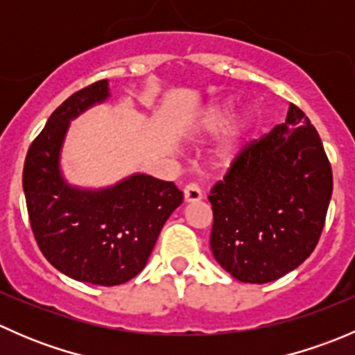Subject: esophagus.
<instances>
[{
  "mask_svg": "<svg viewBox=\"0 0 355 355\" xmlns=\"http://www.w3.org/2000/svg\"><path fill=\"white\" fill-rule=\"evenodd\" d=\"M184 198L187 202H196V200L202 199V191L196 182H189L184 187Z\"/></svg>",
  "mask_w": 355,
  "mask_h": 355,
  "instance_id": "34e87169",
  "label": "esophagus"
}]
</instances>
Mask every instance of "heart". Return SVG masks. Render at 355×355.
Wrapping results in <instances>:
<instances>
[{
    "label": "heart",
    "mask_w": 355,
    "mask_h": 355,
    "mask_svg": "<svg viewBox=\"0 0 355 355\" xmlns=\"http://www.w3.org/2000/svg\"><path fill=\"white\" fill-rule=\"evenodd\" d=\"M232 111L227 105H216L211 106L209 110L204 113L202 120H200V127H202L204 132H218L220 128H223L225 125L230 120ZM239 144H241V130H234L228 137L227 142V153H235L239 149Z\"/></svg>",
    "instance_id": "1"
}]
</instances>
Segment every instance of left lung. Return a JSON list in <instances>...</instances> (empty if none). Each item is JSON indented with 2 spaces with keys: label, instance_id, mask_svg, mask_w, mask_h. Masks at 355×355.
<instances>
[{
  "label": "left lung",
  "instance_id": "8db88e82",
  "mask_svg": "<svg viewBox=\"0 0 355 355\" xmlns=\"http://www.w3.org/2000/svg\"><path fill=\"white\" fill-rule=\"evenodd\" d=\"M331 191L323 142L306 113L290 105L285 123L247 142L207 196L214 259L239 282L278 280L316 247Z\"/></svg>",
  "mask_w": 355,
  "mask_h": 355
}]
</instances>
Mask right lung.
Masks as SVG:
<instances>
[{"instance_id": "1", "label": "right lung", "mask_w": 355, "mask_h": 355, "mask_svg": "<svg viewBox=\"0 0 355 355\" xmlns=\"http://www.w3.org/2000/svg\"><path fill=\"white\" fill-rule=\"evenodd\" d=\"M108 98V80L73 92L32 141L24 192L32 234L42 256L67 277L113 287L144 270L164 221L184 200L173 182L134 175L99 192L71 189L58 170L68 120Z\"/></svg>"}]
</instances>
